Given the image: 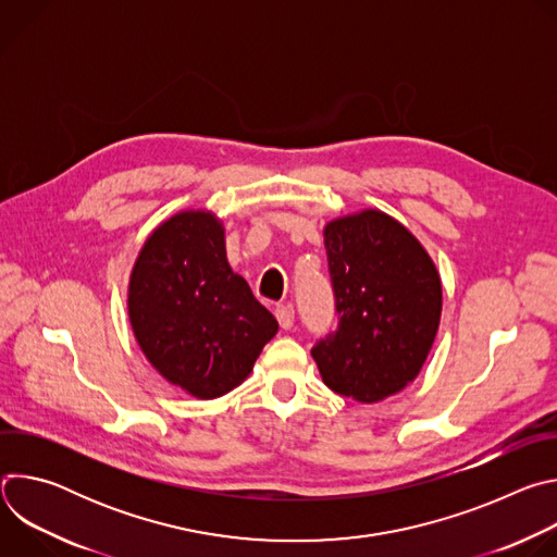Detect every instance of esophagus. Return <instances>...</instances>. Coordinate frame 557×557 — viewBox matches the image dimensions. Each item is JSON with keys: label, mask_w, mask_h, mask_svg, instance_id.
Listing matches in <instances>:
<instances>
[{"label": "esophagus", "mask_w": 557, "mask_h": 557, "mask_svg": "<svg viewBox=\"0 0 557 557\" xmlns=\"http://www.w3.org/2000/svg\"><path fill=\"white\" fill-rule=\"evenodd\" d=\"M275 317H277L280 326H282L284 331H288V329L293 326V322H295V310H293L290 304H280V306L275 308Z\"/></svg>", "instance_id": "esophagus-1"}]
</instances>
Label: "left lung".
Masks as SVG:
<instances>
[{
  "instance_id": "8db88e82",
  "label": "left lung",
  "mask_w": 557,
  "mask_h": 557,
  "mask_svg": "<svg viewBox=\"0 0 557 557\" xmlns=\"http://www.w3.org/2000/svg\"><path fill=\"white\" fill-rule=\"evenodd\" d=\"M324 245L342 317L312 359L333 392L383 401L419 376L432 350L441 275L412 231L379 209L331 220Z\"/></svg>"
}]
</instances>
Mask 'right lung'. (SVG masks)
Segmentation results:
<instances>
[{"mask_svg": "<svg viewBox=\"0 0 557 557\" xmlns=\"http://www.w3.org/2000/svg\"><path fill=\"white\" fill-rule=\"evenodd\" d=\"M127 314L156 372L202 401L240 385L277 333L275 317L231 271L224 224L207 209L178 211L147 235Z\"/></svg>", "mask_w": 557, "mask_h": 557, "instance_id": "right-lung-1", "label": "right lung"}]
</instances>
